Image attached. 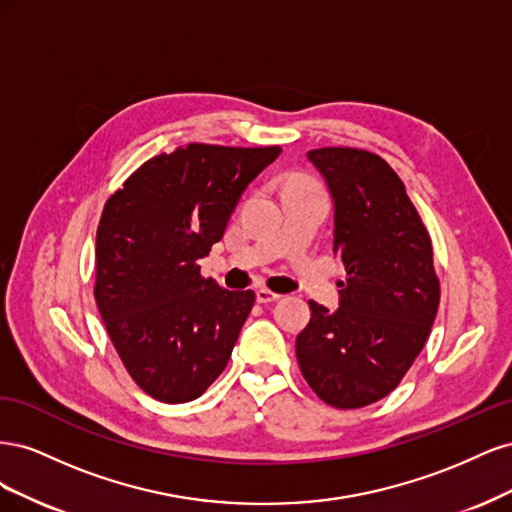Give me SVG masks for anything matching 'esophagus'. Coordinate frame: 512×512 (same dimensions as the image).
<instances>
[{
    "instance_id": "obj_1",
    "label": "esophagus",
    "mask_w": 512,
    "mask_h": 512,
    "mask_svg": "<svg viewBox=\"0 0 512 512\" xmlns=\"http://www.w3.org/2000/svg\"><path fill=\"white\" fill-rule=\"evenodd\" d=\"M277 299H280V294H277V292H271L267 288L256 290V301L258 303H275Z\"/></svg>"
}]
</instances>
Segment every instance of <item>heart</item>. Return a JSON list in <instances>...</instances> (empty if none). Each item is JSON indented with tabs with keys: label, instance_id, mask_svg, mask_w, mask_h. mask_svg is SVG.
<instances>
[{
	"label": "heart",
	"instance_id": "b5f03b06",
	"mask_svg": "<svg viewBox=\"0 0 512 512\" xmlns=\"http://www.w3.org/2000/svg\"><path fill=\"white\" fill-rule=\"evenodd\" d=\"M288 183H309L305 177H292Z\"/></svg>",
	"mask_w": 512,
	"mask_h": 512
}]
</instances>
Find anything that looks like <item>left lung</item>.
<instances>
[{"instance_id": "left-lung-1", "label": "left lung", "mask_w": 512, "mask_h": 512, "mask_svg": "<svg viewBox=\"0 0 512 512\" xmlns=\"http://www.w3.org/2000/svg\"><path fill=\"white\" fill-rule=\"evenodd\" d=\"M333 200V254L344 262L339 307L309 301L297 337L303 378L335 408L389 395L421 354L440 305L431 239L395 170L350 147L307 151Z\"/></svg>"}]
</instances>
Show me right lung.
<instances>
[{
  "label": "right lung",
  "mask_w": 512,
  "mask_h": 512,
  "mask_svg": "<svg viewBox=\"0 0 512 512\" xmlns=\"http://www.w3.org/2000/svg\"><path fill=\"white\" fill-rule=\"evenodd\" d=\"M280 147L188 145L145 162L106 200L96 235V303L128 374L153 399L203 395L256 301L200 277L232 211Z\"/></svg>",
  "instance_id": "1"
}]
</instances>
